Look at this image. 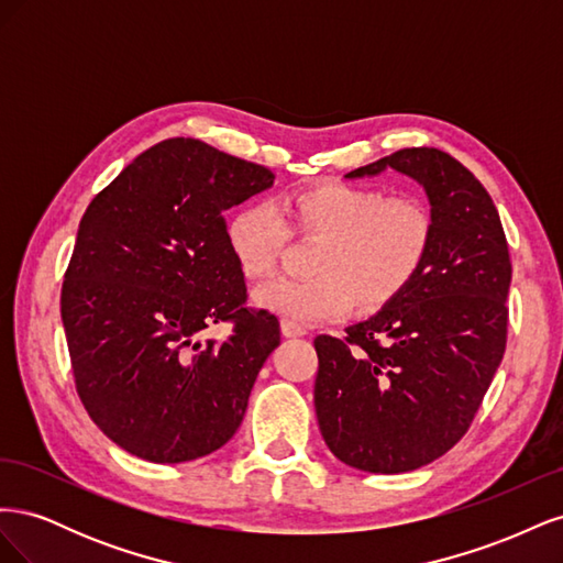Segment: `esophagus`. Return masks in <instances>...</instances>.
Listing matches in <instances>:
<instances>
[{
	"label": "esophagus",
	"instance_id": "1",
	"mask_svg": "<svg viewBox=\"0 0 563 563\" xmlns=\"http://www.w3.org/2000/svg\"><path fill=\"white\" fill-rule=\"evenodd\" d=\"M282 335L284 338H300V335H305V329L298 327V323H294V321L282 319Z\"/></svg>",
	"mask_w": 563,
	"mask_h": 563
}]
</instances>
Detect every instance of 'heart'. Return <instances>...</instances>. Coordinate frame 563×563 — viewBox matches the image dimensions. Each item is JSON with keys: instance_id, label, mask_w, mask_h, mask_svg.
Here are the masks:
<instances>
[{"instance_id": "1", "label": "heart", "mask_w": 563, "mask_h": 563, "mask_svg": "<svg viewBox=\"0 0 563 563\" xmlns=\"http://www.w3.org/2000/svg\"><path fill=\"white\" fill-rule=\"evenodd\" d=\"M321 236L312 272L317 277H277L253 294L258 308L298 327L338 321L356 298L376 310L404 294L428 261L434 220L418 197H387L376 187L329 183L294 192L275 207L251 201L225 230L232 258L249 279L277 269L291 230Z\"/></svg>"}]
</instances>
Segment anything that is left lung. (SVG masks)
<instances>
[{
    "label": "left lung",
    "mask_w": 563,
    "mask_h": 563,
    "mask_svg": "<svg viewBox=\"0 0 563 563\" xmlns=\"http://www.w3.org/2000/svg\"><path fill=\"white\" fill-rule=\"evenodd\" d=\"M385 168L428 192L432 249L420 275L378 314L345 338H314V408L338 460L399 474L432 463L470 430L505 354L512 263L496 203L457 159L404 147L347 178Z\"/></svg>",
    "instance_id": "left-lung-1"
}]
</instances>
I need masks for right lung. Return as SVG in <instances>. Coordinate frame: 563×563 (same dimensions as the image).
<instances>
[{"mask_svg": "<svg viewBox=\"0 0 563 563\" xmlns=\"http://www.w3.org/2000/svg\"><path fill=\"white\" fill-rule=\"evenodd\" d=\"M269 168L195 139L145 150L84 213L60 291L77 395L117 446L150 463L209 455L240 428L279 321L246 308L223 211ZM228 320L225 341L198 333Z\"/></svg>", "mask_w": 563, "mask_h": 563, "instance_id": "add662e5", "label": "right lung"}]
</instances>
